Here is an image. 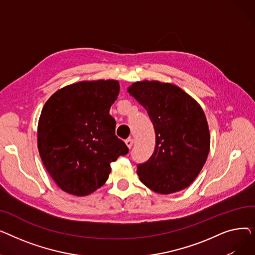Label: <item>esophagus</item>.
Returning a JSON list of instances; mask_svg holds the SVG:
<instances>
[{"instance_id":"34e87169","label":"esophagus","mask_w":255,"mask_h":255,"mask_svg":"<svg viewBox=\"0 0 255 255\" xmlns=\"http://www.w3.org/2000/svg\"><path fill=\"white\" fill-rule=\"evenodd\" d=\"M125 142H126V144H127V146L129 149H131V146L133 145V139L132 138H127L126 140H125Z\"/></svg>"}]
</instances>
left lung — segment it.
Returning a JSON list of instances; mask_svg holds the SVG:
<instances>
[{"instance_id":"8db88e82","label":"left lung","mask_w":255,"mask_h":255,"mask_svg":"<svg viewBox=\"0 0 255 255\" xmlns=\"http://www.w3.org/2000/svg\"><path fill=\"white\" fill-rule=\"evenodd\" d=\"M128 92L149 114L156 134L154 153L137 164L139 180L161 194L185 189L202 170L210 150L202 107L182 89L167 83L143 80Z\"/></svg>"}]
</instances>
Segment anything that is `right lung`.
I'll return each instance as SVG.
<instances>
[{
	"label": "right lung",
	"mask_w": 255,
	"mask_h": 255,
	"mask_svg": "<svg viewBox=\"0 0 255 255\" xmlns=\"http://www.w3.org/2000/svg\"><path fill=\"white\" fill-rule=\"evenodd\" d=\"M119 92L117 80L80 82L57 91L44 104L38 150L65 192H94L109 179L111 163L129 152L116 135V121L110 115Z\"/></svg>",
	"instance_id": "add662e5"
}]
</instances>
